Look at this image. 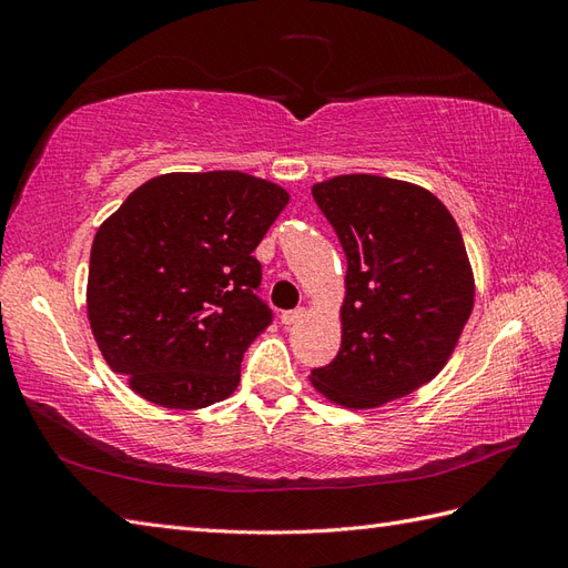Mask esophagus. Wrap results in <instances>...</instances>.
I'll use <instances>...</instances> for the list:
<instances>
[{
	"mask_svg": "<svg viewBox=\"0 0 568 568\" xmlns=\"http://www.w3.org/2000/svg\"><path fill=\"white\" fill-rule=\"evenodd\" d=\"M303 317H305V311H303V307H296V311H286V313H282V324L291 326V324L301 322Z\"/></svg>",
	"mask_w": 568,
	"mask_h": 568,
	"instance_id": "34e87169",
	"label": "esophagus"
}]
</instances>
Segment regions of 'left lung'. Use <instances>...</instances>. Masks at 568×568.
Returning a JSON list of instances; mask_svg holds the SVG:
<instances>
[{"label": "left lung", "instance_id": "1", "mask_svg": "<svg viewBox=\"0 0 568 568\" xmlns=\"http://www.w3.org/2000/svg\"><path fill=\"white\" fill-rule=\"evenodd\" d=\"M348 261L341 348L311 374L326 400L372 409L428 384L474 307V274L450 211L424 186L338 175L313 186Z\"/></svg>", "mask_w": 568, "mask_h": 568}]
</instances>
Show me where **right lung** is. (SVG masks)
I'll return each mask as SVG.
<instances>
[{"mask_svg":"<svg viewBox=\"0 0 568 568\" xmlns=\"http://www.w3.org/2000/svg\"><path fill=\"white\" fill-rule=\"evenodd\" d=\"M280 184L236 170L144 182L97 230L88 317L109 367L144 400L201 409L230 398L267 329L253 251L286 209Z\"/></svg>","mask_w":568,"mask_h":568,"instance_id":"add662e5","label":"right lung"}]
</instances>
